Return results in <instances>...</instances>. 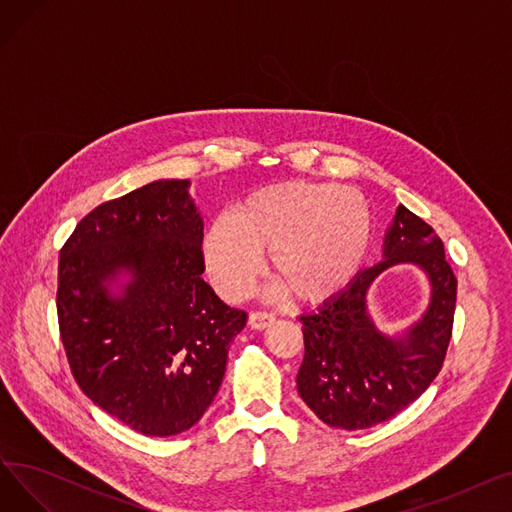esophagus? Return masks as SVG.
<instances>
[{
	"label": "esophagus",
	"mask_w": 512,
	"mask_h": 512,
	"mask_svg": "<svg viewBox=\"0 0 512 512\" xmlns=\"http://www.w3.org/2000/svg\"><path fill=\"white\" fill-rule=\"evenodd\" d=\"M274 315L272 313H267V311H253L251 315H249V326L253 328V330H265L267 326H272L274 324Z\"/></svg>",
	"instance_id": "obj_1"
}]
</instances>
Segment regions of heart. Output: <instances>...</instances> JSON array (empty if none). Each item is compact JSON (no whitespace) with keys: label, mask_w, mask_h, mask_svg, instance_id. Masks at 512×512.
I'll return each mask as SVG.
<instances>
[{"label":"heart","mask_w":512,"mask_h":512,"mask_svg":"<svg viewBox=\"0 0 512 512\" xmlns=\"http://www.w3.org/2000/svg\"><path fill=\"white\" fill-rule=\"evenodd\" d=\"M373 220L367 201L351 188L317 182H280L257 188L228 215L209 222L203 259L224 297L238 299L261 272L286 297L324 303L344 290L365 263Z\"/></svg>","instance_id":"heart-1"}]
</instances>
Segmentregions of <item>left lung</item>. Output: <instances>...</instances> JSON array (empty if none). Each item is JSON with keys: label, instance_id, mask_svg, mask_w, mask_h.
Masks as SVG:
<instances>
[{"label": "left lung", "instance_id": "1", "mask_svg": "<svg viewBox=\"0 0 512 512\" xmlns=\"http://www.w3.org/2000/svg\"><path fill=\"white\" fill-rule=\"evenodd\" d=\"M382 261L359 272L334 299L301 317L305 359L297 388L307 407L332 427L365 429L407 409L442 369L456 305V278L434 228L398 205ZM413 262L430 280V305L400 337L372 324L366 294L380 273Z\"/></svg>", "mask_w": 512, "mask_h": 512}]
</instances>
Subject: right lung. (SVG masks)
Here are the masks:
<instances>
[{
    "label": "right lung",
    "instance_id": "right-lung-1",
    "mask_svg": "<svg viewBox=\"0 0 512 512\" xmlns=\"http://www.w3.org/2000/svg\"><path fill=\"white\" fill-rule=\"evenodd\" d=\"M188 180L101 203L60 251L58 321L76 384L143 436L191 429L218 394L247 313L201 278L203 218ZM129 282L114 295L109 284Z\"/></svg>",
    "mask_w": 512,
    "mask_h": 512
}]
</instances>
